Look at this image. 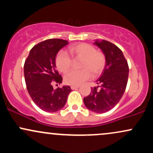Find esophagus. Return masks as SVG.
Segmentation results:
<instances>
[{"label": "esophagus", "mask_w": 153, "mask_h": 153, "mask_svg": "<svg viewBox=\"0 0 153 153\" xmlns=\"http://www.w3.org/2000/svg\"><path fill=\"white\" fill-rule=\"evenodd\" d=\"M79 87H80L79 85H71V86L72 90H75V89H78Z\"/></svg>", "instance_id": "esophagus-1"}]
</instances>
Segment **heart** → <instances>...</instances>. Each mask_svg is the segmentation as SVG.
<instances>
[{
	"mask_svg": "<svg viewBox=\"0 0 153 153\" xmlns=\"http://www.w3.org/2000/svg\"><path fill=\"white\" fill-rule=\"evenodd\" d=\"M68 50L73 60H81L80 68L82 70L71 71L65 75L64 80L66 84L80 85L91 78V73L94 76L102 73L106 66V56L101 51L96 50L94 45L88 43L75 44L71 45ZM73 63V60L65 51H59L56 55V67L61 73L69 71Z\"/></svg>",
	"mask_w": 153,
	"mask_h": 153,
	"instance_id": "1",
	"label": "heart"
}]
</instances>
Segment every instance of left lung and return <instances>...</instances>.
<instances>
[{
    "label": "left lung",
    "instance_id": "8db88e82",
    "mask_svg": "<svg viewBox=\"0 0 153 153\" xmlns=\"http://www.w3.org/2000/svg\"><path fill=\"white\" fill-rule=\"evenodd\" d=\"M94 44L103 51L106 63L97 80L101 85L91 88V94L84 98L83 102L91 111L105 113L112 109L122 99L127 87L129 66L122 50L113 43L102 40Z\"/></svg>",
    "mask_w": 153,
    "mask_h": 153
}]
</instances>
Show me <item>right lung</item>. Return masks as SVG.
I'll return each instance as SVG.
<instances>
[{
	"instance_id": "add662e5",
	"label": "right lung",
	"mask_w": 153,
	"mask_h": 153,
	"mask_svg": "<svg viewBox=\"0 0 153 153\" xmlns=\"http://www.w3.org/2000/svg\"><path fill=\"white\" fill-rule=\"evenodd\" d=\"M67 40L50 39L34 45L24 62V78L28 92L35 104L46 112H55L65 105L70 86L53 88L62 78L56 70L55 57L68 45Z\"/></svg>"
}]
</instances>
